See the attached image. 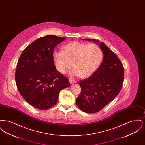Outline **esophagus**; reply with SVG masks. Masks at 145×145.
<instances>
[{
    "label": "esophagus",
    "instance_id": "esophagus-1",
    "mask_svg": "<svg viewBox=\"0 0 145 145\" xmlns=\"http://www.w3.org/2000/svg\"><path fill=\"white\" fill-rule=\"evenodd\" d=\"M69 82L71 85H73V84H74L76 83V81L74 80H73V79H69Z\"/></svg>",
    "mask_w": 145,
    "mask_h": 145
}]
</instances>
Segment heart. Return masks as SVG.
I'll return each mask as SVG.
<instances>
[{"label":"heart","mask_w":145,"mask_h":145,"mask_svg":"<svg viewBox=\"0 0 145 145\" xmlns=\"http://www.w3.org/2000/svg\"><path fill=\"white\" fill-rule=\"evenodd\" d=\"M103 59V52L96 44H88L80 42H72L62 47V50H55L53 59L56 69L65 74L71 66V76L88 78L99 67Z\"/></svg>","instance_id":"1"}]
</instances>
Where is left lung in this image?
<instances>
[{
    "label": "left lung",
    "instance_id": "obj_1",
    "mask_svg": "<svg viewBox=\"0 0 145 145\" xmlns=\"http://www.w3.org/2000/svg\"><path fill=\"white\" fill-rule=\"evenodd\" d=\"M82 40L98 44L103 53V60L98 69L90 78L79 82L82 91L76 99L81 110L95 113L101 110L120 92L124 80V68L117 56L103 42L91 39Z\"/></svg>",
    "mask_w": 145,
    "mask_h": 145
}]
</instances>
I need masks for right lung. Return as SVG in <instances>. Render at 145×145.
<instances>
[{
    "label": "right lung",
    "mask_w": 145,
    "mask_h": 145,
    "mask_svg": "<svg viewBox=\"0 0 145 145\" xmlns=\"http://www.w3.org/2000/svg\"><path fill=\"white\" fill-rule=\"evenodd\" d=\"M66 37L49 35L40 37L25 49L18 61L15 80L22 97L40 110L53 106L60 92L70 86L68 79L55 68L53 53Z\"/></svg>",
    "instance_id": "1"
}]
</instances>
